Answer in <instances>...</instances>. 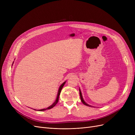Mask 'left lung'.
<instances>
[{"mask_svg": "<svg viewBox=\"0 0 135 135\" xmlns=\"http://www.w3.org/2000/svg\"><path fill=\"white\" fill-rule=\"evenodd\" d=\"M79 94H80V99H81V102H83V103L84 104H85V105H87V106H89V107H93V106H91V105H89V104H87L84 101V99H83V96H82V94H81V91H80V89H79Z\"/></svg>", "mask_w": 135, "mask_h": 135, "instance_id": "1", "label": "left lung"}]
</instances>
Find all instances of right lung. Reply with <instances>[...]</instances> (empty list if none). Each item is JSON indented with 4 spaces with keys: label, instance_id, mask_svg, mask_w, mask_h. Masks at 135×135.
Listing matches in <instances>:
<instances>
[{
    "label": "right lung",
    "instance_id": "obj_1",
    "mask_svg": "<svg viewBox=\"0 0 135 135\" xmlns=\"http://www.w3.org/2000/svg\"><path fill=\"white\" fill-rule=\"evenodd\" d=\"M65 83H66V81H65V82H64L63 83H62V84L61 85V86H60V88H59V91H58L57 96L56 99L55 101L54 102V103H53L52 105H51L50 106H49V107H48L47 108H44V109H38V111H44V110H47V109H51V108H53L54 107H55V105H56L57 103V102H58V101H59V96H60V93H61V92L62 89V88L63 87L64 85L65 84ZM34 110H36V109H34Z\"/></svg>",
    "mask_w": 135,
    "mask_h": 135
}]
</instances>
